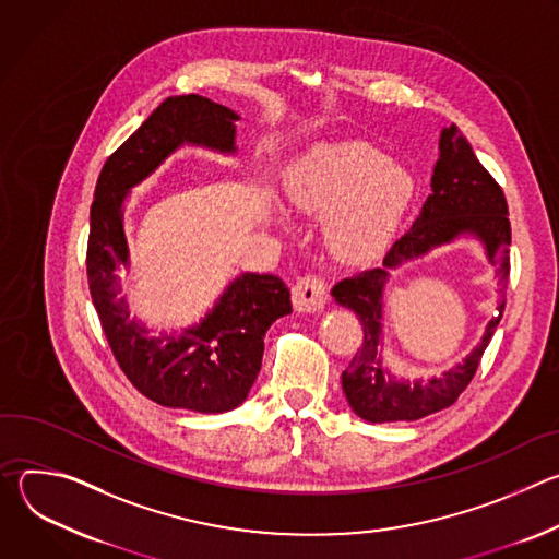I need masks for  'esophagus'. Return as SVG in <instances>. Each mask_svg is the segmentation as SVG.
<instances>
[{"label":"esophagus","mask_w":559,"mask_h":559,"mask_svg":"<svg viewBox=\"0 0 559 559\" xmlns=\"http://www.w3.org/2000/svg\"><path fill=\"white\" fill-rule=\"evenodd\" d=\"M292 302L296 311H318L328 302V287L321 276L305 274L292 287Z\"/></svg>","instance_id":"obj_1"}]
</instances>
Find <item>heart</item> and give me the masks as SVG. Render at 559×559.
Masks as SVG:
<instances>
[{
  "label": "heart",
  "mask_w": 559,
  "mask_h": 559,
  "mask_svg": "<svg viewBox=\"0 0 559 559\" xmlns=\"http://www.w3.org/2000/svg\"><path fill=\"white\" fill-rule=\"evenodd\" d=\"M294 210L328 216V241L343 261L376 257L401 225L414 179L369 143H341L309 152L285 183Z\"/></svg>",
  "instance_id": "b5f03b06"
}]
</instances>
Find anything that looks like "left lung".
<instances>
[{"label": "left lung", "mask_w": 559, "mask_h": 559, "mask_svg": "<svg viewBox=\"0 0 559 559\" xmlns=\"http://www.w3.org/2000/svg\"><path fill=\"white\" fill-rule=\"evenodd\" d=\"M460 233H473L488 248L490 260L499 267L503 289L499 311L488 326L484 343L464 364L427 383H405L393 379L381 365V289L388 270L405 260L426 253L431 247L450 242ZM511 223L502 188L477 162L468 141L455 126L440 134V156L431 175V194L420 216L386 252L382 267L358 272L334 285L332 296L338 305L354 309L362 323V347L343 371V391L352 409L367 423L418 420L451 407L473 380L477 365L489 347L496 328L502 321L509 281Z\"/></svg>", "instance_id": "left-lung-1"}]
</instances>
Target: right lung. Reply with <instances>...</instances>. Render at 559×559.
<instances>
[{
  "instance_id": "1",
  "label": "right lung",
  "mask_w": 559,
  "mask_h": 559,
  "mask_svg": "<svg viewBox=\"0 0 559 559\" xmlns=\"http://www.w3.org/2000/svg\"><path fill=\"white\" fill-rule=\"evenodd\" d=\"M234 110L207 97H168L108 156L91 205L88 287L121 371L150 401L199 414L231 412L246 401L261 371L265 332L292 311L289 289L278 276L243 274L197 328L147 336L119 298L117 267L128 263L121 205L183 143L234 152Z\"/></svg>"
}]
</instances>
